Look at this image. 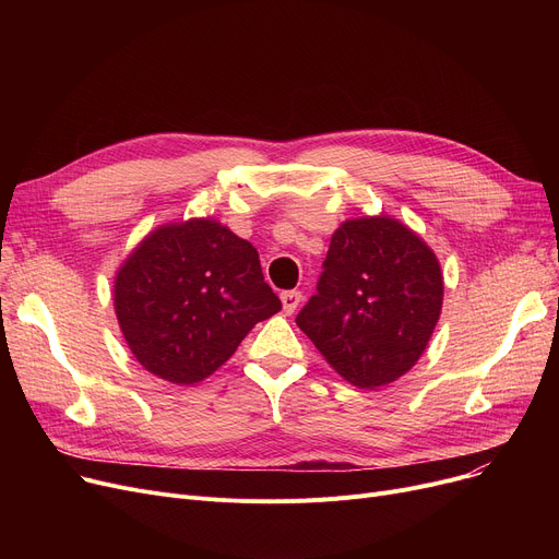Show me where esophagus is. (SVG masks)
<instances>
[{
    "mask_svg": "<svg viewBox=\"0 0 559 559\" xmlns=\"http://www.w3.org/2000/svg\"><path fill=\"white\" fill-rule=\"evenodd\" d=\"M301 292H297V289H289V292H283L281 295V304H283V310L287 312V314H292L295 312L297 308H299V304H301Z\"/></svg>",
    "mask_w": 559,
    "mask_h": 559,
    "instance_id": "esophagus-1",
    "label": "esophagus"
}]
</instances>
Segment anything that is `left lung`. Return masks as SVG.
Wrapping results in <instances>:
<instances>
[{
  "label": "left lung",
  "mask_w": 559,
  "mask_h": 559,
  "mask_svg": "<svg viewBox=\"0 0 559 559\" xmlns=\"http://www.w3.org/2000/svg\"><path fill=\"white\" fill-rule=\"evenodd\" d=\"M442 301L439 260L415 230L388 215L346 219L297 326L344 380L376 390L417 365Z\"/></svg>",
  "instance_id": "obj_1"
}]
</instances>
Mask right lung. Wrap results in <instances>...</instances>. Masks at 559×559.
I'll return each mask as SVG.
<instances>
[{"instance_id":"obj_1","label":"right lung","mask_w":559,"mask_h":559,"mask_svg":"<svg viewBox=\"0 0 559 559\" xmlns=\"http://www.w3.org/2000/svg\"><path fill=\"white\" fill-rule=\"evenodd\" d=\"M112 292L131 354L174 385L201 383L281 310L258 251L213 217L152 230L117 270Z\"/></svg>"}]
</instances>
